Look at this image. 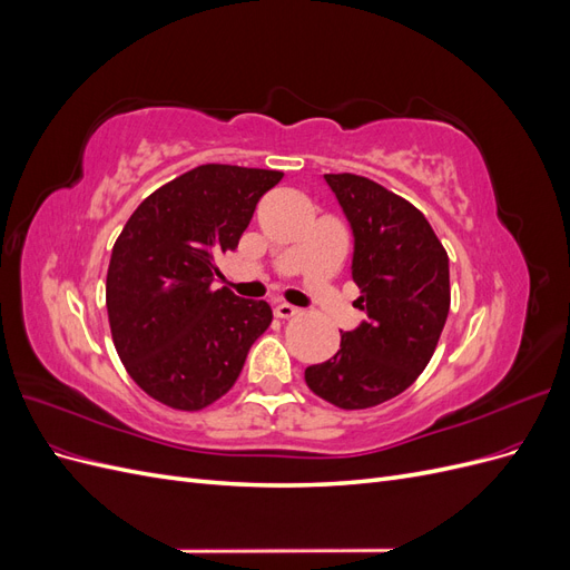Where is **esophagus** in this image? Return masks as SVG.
I'll use <instances>...</instances> for the list:
<instances>
[{"mask_svg":"<svg viewBox=\"0 0 570 570\" xmlns=\"http://www.w3.org/2000/svg\"><path fill=\"white\" fill-rule=\"evenodd\" d=\"M273 314L278 316V318H292L295 314H299V308L297 306H292V304H287V302H278L273 306Z\"/></svg>","mask_w":570,"mask_h":570,"instance_id":"34e87169","label":"esophagus"}]
</instances>
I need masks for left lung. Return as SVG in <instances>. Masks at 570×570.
Here are the masks:
<instances>
[{
	"label": "left lung",
	"mask_w": 570,
	"mask_h": 570,
	"mask_svg": "<svg viewBox=\"0 0 570 570\" xmlns=\"http://www.w3.org/2000/svg\"><path fill=\"white\" fill-rule=\"evenodd\" d=\"M323 178L350 223L366 318L304 381L340 409H368L404 392L433 356L450 314V256L416 206L383 185L354 174Z\"/></svg>",
	"instance_id": "left-lung-1"
}]
</instances>
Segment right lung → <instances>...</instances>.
I'll return each mask as SVG.
<instances>
[{
	"instance_id": "right-lung-1",
	"label": "right lung",
	"mask_w": 570,
	"mask_h": 570,
	"mask_svg": "<svg viewBox=\"0 0 570 570\" xmlns=\"http://www.w3.org/2000/svg\"><path fill=\"white\" fill-rule=\"evenodd\" d=\"M281 170L204 164L151 193L120 230L107 273L116 352L149 396L197 411L226 394L271 325L264 299L214 289L216 256L237 249Z\"/></svg>"
}]
</instances>
